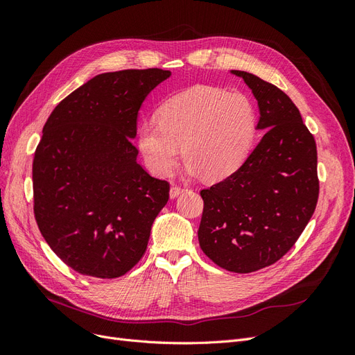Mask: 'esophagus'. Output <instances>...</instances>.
I'll use <instances>...</instances> for the list:
<instances>
[{"label":"esophagus","mask_w":355,"mask_h":355,"mask_svg":"<svg viewBox=\"0 0 355 355\" xmlns=\"http://www.w3.org/2000/svg\"><path fill=\"white\" fill-rule=\"evenodd\" d=\"M184 192H185V189H184V188H179V187H171V188H170V192H168V194H170V198H176V197H179L180 194H184Z\"/></svg>","instance_id":"obj_1"}]
</instances>
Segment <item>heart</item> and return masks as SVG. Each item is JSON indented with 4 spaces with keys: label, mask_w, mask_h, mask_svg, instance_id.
Here are the masks:
<instances>
[{
    "label": "heart",
    "mask_w": 355,
    "mask_h": 355,
    "mask_svg": "<svg viewBox=\"0 0 355 355\" xmlns=\"http://www.w3.org/2000/svg\"><path fill=\"white\" fill-rule=\"evenodd\" d=\"M254 130L256 114L245 96L197 85L161 105L157 120L139 125L137 148L157 176L171 173L182 145L189 175L222 179L243 164Z\"/></svg>",
    "instance_id": "b5f03b06"
}]
</instances>
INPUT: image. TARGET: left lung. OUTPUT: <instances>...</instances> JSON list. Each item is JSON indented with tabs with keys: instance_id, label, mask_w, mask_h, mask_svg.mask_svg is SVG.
<instances>
[{
	"instance_id": "1",
	"label": "left lung",
	"mask_w": 355,
	"mask_h": 355,
	"mask_svg": "<svg viewBox=\"0 0 355 355\" xmlns=\"http://www.w3.org/2000/svg\"><path fill=\"white\" fill-rule=\"evenodd\" d=\"M257 101L261 142L241 167L202 189L201 250L223 270L247 274L283 257L302 234L318 200L317 146L288 96L244 71Z\"/></svg>"
}]
</instances>
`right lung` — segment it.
<instances>
[{"label":"right lung","mask_w":355,"mask_h":355,"mask_svg":"<svg viewBox=\"0 0 355 355\" xmlns=\"http://www.w3.org/2000/svg\"><path fill=\"white\" fill-rule=\"evenodd\" d=\"M170 71L99 73L63 99L42 128L32 182L40 232L73 271L124 275L141 261L168 184L137 163L139 110Z\"/></svg>","instance_id":"obj_1"}]
</instances>
